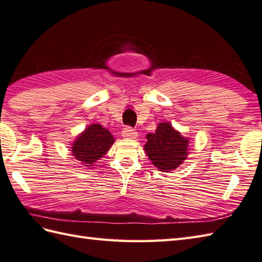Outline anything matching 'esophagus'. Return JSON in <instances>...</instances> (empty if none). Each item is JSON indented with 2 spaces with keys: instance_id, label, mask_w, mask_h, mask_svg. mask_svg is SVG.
Returning a JSON list of instances; mask_svg holds the SVG:
<instances>
[{
  "instance_id": "esophagus-1",
  "label": "esophagus",
  "mask_w": 262,
  "mask_h": 262,
  "mask_svg": "<svg viewBox=\"0 0 262 262\" xmlns=\"http://www.w3.org/2000/svg\"><path fill=\"white\" fill-rule=\"evenodd\" d=\"M121 135H123L124 138L133 139L137 137V132L134 128H132V127H125L123 132H121Z\"/></svg>"
}]
</instances>
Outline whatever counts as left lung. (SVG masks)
I'll use <instances>...</instances> for the list:
<instances>
[{
	"instance_id": "left-lung-1",
	"label": "left lung",
	"mask_w": 262,
	"mask_h": 262,
	"mask_svg": "<svg viewBox=\"0 0 262 262\" xmlns=\"http://www.w3.org/2000/svg\"><path fill=\"white\" fill-rule=\"evenodd\" d=\"M144 149L151 163L162 172H169L183 163L188 153V137H183L169 123L157 125L155 133L146 135Z\"/></svg>"
}]
</instances>
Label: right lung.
<instances>
[{"mask_svg": "<svg viewBox=\"0 0 262 262\" xmlns=\"http://www.w3.org/2000/svg\"><path fill=\"white\" fill-rule=\"evenodd\" d=\"M114 142L115 138L107 128L99 124H93L76 138L70 148L77 161H80L83 166L91 167L107 154Z\"/></svg>", "mask_w": 262, "mask_h": 262, "instance_id": "add662e5", "label": "right lung"}]
</instances>
